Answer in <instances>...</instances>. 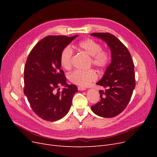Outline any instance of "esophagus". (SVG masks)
<instances>
[{"mask_svg": "<svg viewBox=\"0 0 157 157\" xmlns=\"http://www.w3.org/2000/svg\"><path fill=\"white\" fill-rule=\"evenodd\" d=\"M78 90H80V91H84V90H86V88L84 87H81V86H78Z\"/></svg>", "mask_w": 157, "mask_h": 157, "instance_id": "obj_1", "label": "esophagus"}]
</instances>
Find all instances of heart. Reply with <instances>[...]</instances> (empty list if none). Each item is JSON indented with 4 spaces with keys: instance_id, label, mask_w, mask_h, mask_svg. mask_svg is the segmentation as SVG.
Listing matches in <instances>:
<instances>
[{
    "instance_id": "b5f03b06",
    "label": "heart",
    "mask_w": 157,
    "mask_h": 157,
    "mask_svg": "<svg viewBox=\"0 0 157 157\" xmlns=\"http://www.w3.org/2000/svg\"><path fill=\"white\" fill-rule=\"evenodd\" d=\"M78 48L85 53L91 56L92 63L96 67L103 69L108 65L109 56L106 52L102 50L101 46L96 41L88 39L78 43ZM73 50L67 46L62 50L60 55V64L63 69L69 70L72 66ZM70 81L80 86H86L92 81L96 80L97 75L92 69L88 71L75 70L68 76Z\"/></svg>"
}]
</instances>
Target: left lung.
Returning a JSON list of instances; mask_svg holds the SVG:
<instances>
[{
  "mask_svg": "<svg viewBox=\"0 0 157 157\" xmlns=\"http://www.w3.org/2000/svg\"><path fill=\"white\" fill-rule=\"evenodd\" d=\"M90 35L105 42L111 54L110 65L96 83L105 90H99L100 100L91 109L101 117H115L124 110L135 88L134 62L126 47L115 36L108 33H95Z\"/></svg>",
  "mask_w": 157,
  "mask_h": 157,
  "instance_id": "left-lung-1",
  "label": "left lung"
}]
</instances>
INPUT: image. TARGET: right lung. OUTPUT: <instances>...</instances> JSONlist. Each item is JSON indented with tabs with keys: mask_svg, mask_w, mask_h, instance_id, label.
I'll return each instance as SVG.
<instances>
[{
	"mask_svg": "<svg viewBox=\"0 0 157 157\" xmlns=\"http://www.w3.org/2000/svg\"><path fill=\"white\" fill-rule=\"evenodd\" d=\"M77 36H46L28 56L23 92L33 111L44 121L54 122L64 117L71 108L74 94L78 92L76 85L66 83L60 64L61 52ZM59 86L64 88L56 92Z\"/></svg>",
	"mask_w": 157,
	"mask_h": 157,
	"instance_id": "obj_1",
	"label": "right lung"
}]
</instances>
